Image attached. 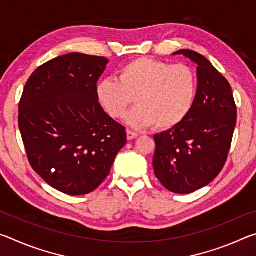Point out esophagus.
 <instances>
[{
    "instance_id": "esophagus-1",
    "label": "esophagus",
    "mask_w": 256,
    "mask_h": 256,
    "mask_svg": "<svg viewBox=\"0 0 256 256\" xmlns=\"http://www.w3.org/2000/svg\"><path fill=\"white\" fill-rule=\"evenodd\" d=\"M126 136H128V140H133V138H136L138 136V134L136 132L131 131V130H128Z\"/></svg>"
}]
</instances>
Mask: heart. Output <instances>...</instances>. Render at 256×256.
<instances>
[{
    "label": "heart",
    "instance_id": "b5f03b06",
    "mask_svg": "<svg viewBox=\"0 0 256 256\" xmlns=\"http://www.w3.org/2000/svg\"><path fill=\"white\" fill-rule=\"evenodd\" d=\"M196 73L185 64L162 62L142 58L120 68L118 79L98 82V102L110 118L118 120L134 102L126 122L134 128L154 125L170 130L183 122L190 112L196 94Z\"/></svg>",
    "mask_w": 256,
    "mask_h": 256
}]
</instances>
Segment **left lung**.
Wrapping results in <instances>:
<instances>
[{
    "label": "left lung",
    "mask_w": 256,
    "mask_h": 256,
    "mask_svg": "<svg viewBox=\"0 0 256 256\" xmlns=\"http://www.w3.org/2000/svg\"><path fill=\"white\" fill-rule=\"evenodd\" d=\"M182 54L198 66V90L183 122L156 134L154 175L168 190L188 194L214 180L224 166L236 126L237 108L232 86L204 56Z\"/></svg>",
    "instance_id": "left-lung-1"
}]
</instances>
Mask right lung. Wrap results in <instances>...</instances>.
I'll return each instance as SVG.
<instances>
[{
    "mask_svg": "<svg viewBox=\"0 0 256 256\" xmlns=\"http://www.w3.org/2000/svg\"><path fill=\"white\" fill-rule=\"evenodd\" d=\"M110 62L70 53L34 70L19 102V128L34 170L68 196L96 190L126 144L123 125L98 102L97 81Z\"/></svg>",
    "mask_w": 256,
    "mask_h": 256,
    "instance_id": "obj_1",
    "label": "right lung"
}]
</instances>
